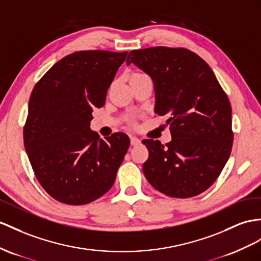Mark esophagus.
<instances>
[{
  "label": "esophagus",
  "mask_w": 261,
  "mask_h": 261,
  "mask_svg": "<svg viewBox=\"0 0 261 261\" xmlns=\"http://www.w3.org/2000/svg\"><path fill=\"white\" fill-rule=\"evenodd\" d=\"M130 143H131V145H138V144L141 143V140H140L137 137L132 136V137H130Z\"/></svg>",
  "instance_id": "34e87169"
}]
</instances>
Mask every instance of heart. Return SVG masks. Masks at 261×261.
<instances>
[{
  "instance_id": "heart-1",
  "label": "heart",
  "mask_w": 261,
  "mask_h": 261,
  "mask_svg": "<svg viewBox=\"0 0 261 261\" xmlns=\"http://www.w3.org/2000/svg\"><path fill=\"white\" fill-rule=\"evenodd\" d=\"M143 73H140V72H132L131 75H130V77H129V79L130 78H137V77H140V76H142Z\"/></svg>"
}]
</instances>
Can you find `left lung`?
Segmentation results:
<instances>
[{
  "label": "left lung",
  "instance_id": "obj_1",
  "mask_svg": "<svg viewBox=\"0 0 261 261\" xmlns=\"http://www.w3.org/2000/svg\"><path fill=\"white\" fill-rule=\"evenodd\" d=\"M135 64L152 78L154 111L168 115L172 140L142 141L149 150L143 173L163 194L188 198L212 186L228 160L233 133L231 107L211 67L186 48L164 46L131 50Z\"/></svg>",
  "mask_w": 261,
  "mask_h": 261
}]
</instances>
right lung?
Listing matches in <instances>:
<instances>
[{
	"mask_svg": "<svg viewBox=\"0 0 261 261\" xmlns=\"http://www.w3.org/2000/svg\"><path fill=\"white\" fill-rule=\"evenodd\" d=\"M128 51L82 50L57 62L38 80L29 102L23 137L39 184L56 200L85 205L106 194L130 145L122 132L100 139L90 130L93 108Z\"/></svg>",
	"mask_w": 261,
	"mask_h": 261,
	"instance_id": "obj_1",
	"label": "right lung"
}]
</instances>
